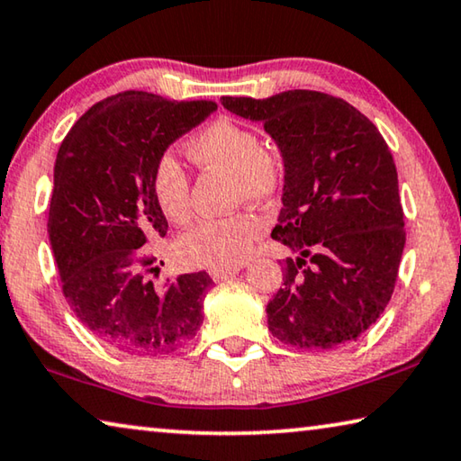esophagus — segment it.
Listing matches in <instances>:
<instances>
[{
  "label": "esophagus",
  "mask_w": 461,
  "mask_h": 461,
  "mask_svg": "<svg viewBox=\"0 0 461 461\" xmlns=\"http://www.w3.org/2000/svg\"><path fill=\"white\" fill-rule=\"evenodd\" d=\"M241 270V267H231V268H212L209 270V276H212L215 283H220V280H225L230 278L233 275H238V272Z\"/></svg>",
  "instance_id": "1"
}]
</instances>
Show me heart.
Segmentation results:
<instances>
[{"label": "heart", "mask_w": 461, "mask_h": 461, "mask_svg": "<svg viewBox=\"0 0 461 461\" xmlns=\"http://www.w3.org/2000/svg\"><path fill=\"white\" fill-rule=\"evenodd\" d=\"M186 154L201 168L230 173L236 203L270 201L285 181V158L278 148L262 144L258 131L233 120H217L199 131L186 144ZM150 186L156 205L167 220L175 223L189 220V176L175 156L162 154L156 160ZM262 231L264 221L249 212L205 217L178 238V252L203 267L231 268L248 258Z\"/></svg>", "instance_id": "heart-1"}]
</instances>
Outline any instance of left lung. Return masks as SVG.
<instances>
[{
	"label": "left lung",
	"instance_id": "left-lung-1",
	"mask_svg": "<svg viewBox=\"0 0 461 461\" xmlns=\"http://www.w3.org/2000/svg\"><path fill=\"white\" fill-rule=\"evenodd\" d=\"M221 105L262 123L285 158L272 238L296 256L285 260L283 288L267 305L268 330L299 349L356 341L386 309L404 249L384 138L348 101L319 91L223 97Z\"/></svg>",
	"mask_w": 461,
	"mask_h": 461
}]
</instances>
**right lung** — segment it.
<instances>
[{"label":"right lung","mask_w":461,"mask_h":461,"mask_svg":"<svg viewBox=\"0 0 461 461\" xmlns=\"http://www.w3.org/2000/svg\"><path fill=\"white\" fill-rule=\"evenodd\" d=\"M215 109L123 91L85 112L59 148L49 240L62 294L97 339L122 352H175L203 323L207 272L156 286L158 267L142 248L168 230L150 186L156 160Z\"/></svg>","instance_id":"obj_1"}]
</instances>
